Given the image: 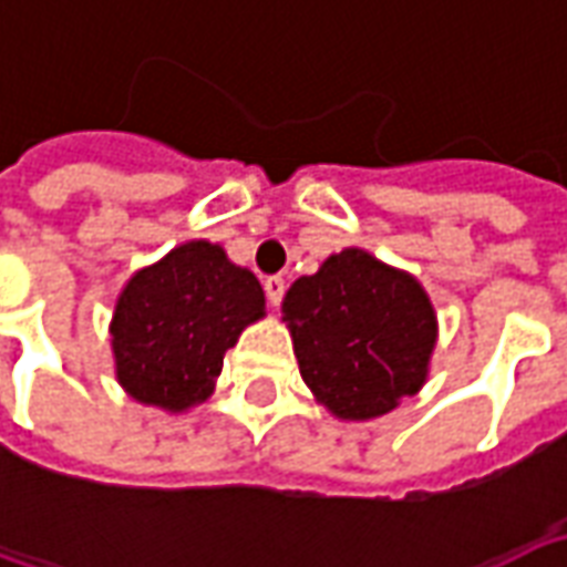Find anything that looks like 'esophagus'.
Returning a JSON list of instances; mask_svg holds the SVG:
<instances>
[{"label": "esophagus", "mask_w": 567, "mask_h": 567, "mask_svg": "<svg viewBox=\"0 0 567 567\" xmlns=\"http://www.w3.org/2000/svg\"><path fill=\"white\" fill-rule=\"evenodd\" d=\"M264 291H267V300H270L272 307H279L285 297V279L282 276H270V279H264Z\"/></svg>", "instance_id": "1"}]
</instances>
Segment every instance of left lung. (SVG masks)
I'll use <instances>...</instances> for the list:
<instances>
[{"label":"left lung","mask_w":567,"mask_h":567,"mask_svg":"<svg viewBox=\"0 0 567 567\" xmlns=\"http://www.w3.org/2000/svg\"><path fill=\"white\" fill-rule=\"evenodd\" d=\"M300 377L337 419H377L416 394L437 343L425 288L364 248H343L282 300Z\"/></svg>","instance_id":"8db88e82"}]
</instances>
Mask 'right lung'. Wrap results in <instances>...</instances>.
Here are the masks:
<instances>
[{
    "mask_svg": "<svg viewBox=\"0 0 567 567\" xmlns=\"http://www.w3.org/2000/svg\"><path fill=\"white\" fill-rule=\"evenodd\" d=\"M264 319V288L221 246L190 239L133 272L112 316L117 382L140 404L182 413L203 404L224 352Z\"/></svg>",
    "mask_w": 567,
    "mask_h": 567,
    "instance_id": "obj_1",
    "label": "right lung"
}]
</instances>
